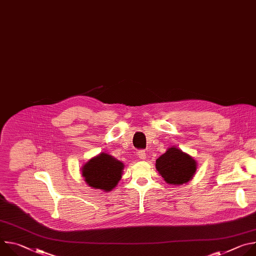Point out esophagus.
<instances>
[{"label": "esophagus", "instance_id": "esophagus-1", "mask_svg": "<svg viewBox=\"0 0 256 256\" xmlns=\"http://www.w3.org/2000/svg\"><path fill=\"white\" fill-rule=\"evenodd\" d=\"M138 159H140V160H144V159H146V152L142 151V150H140V151L138 152Z\"/></svg>", "mask_w": 256, "mask_h": 256}]
</instances>
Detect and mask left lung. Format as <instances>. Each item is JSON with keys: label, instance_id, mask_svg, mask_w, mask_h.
I'll list each match as a JSON object with an SVG mask.
<instances>
[{"label": "left lung", "instance_id": "1", "mask_svg": "<svg viewBox=\"0 0 256 256\" xmlns=\"http://www.w3.org/2000/svg\"><path fill=\"white\" fill-rule=\"evenodd\" d=\"M156 169L167 184L180 186L192 179L196 162L188 154L171 147L156 160Z\"/></svg>", "mask_w": 256, "mask_h": 256}]
</instances>
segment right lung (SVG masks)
Listing matches in <instances>:
<instances>
[{"label": "right lung", "instance_id": "obj_1", "mask_svg": "<svg viewBox=\"0 0 256 256\" xmlns=\"http://www.w3.org/2000/svg\"><path fill=\"white\" fill-rule=\"evenodd\" d=\"M124 168V163L112 155L101 153L82 167V175L90 188L110 192L118 186Z\"/></svg>", "mask_w": 256, "mask_h": 256}]
</instances>
